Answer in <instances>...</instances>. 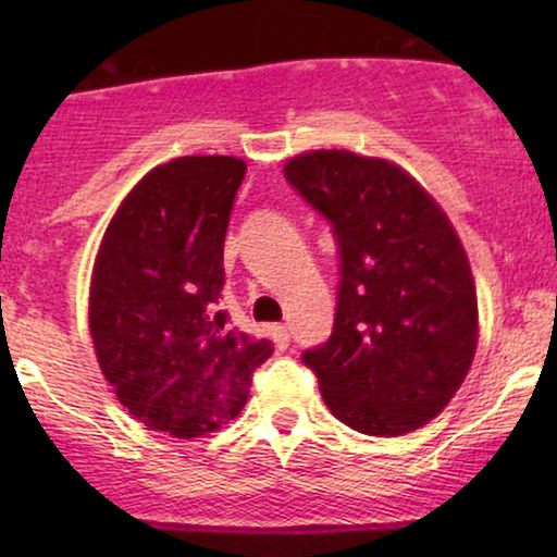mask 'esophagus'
I'll return each instance as SVG.
<instances>
[{"instance_id": "obj_1", "label": "esophagus", "mask_w": 557, "mask_h": 557, "mask_svg": "<svg viewBox=\"0 0 557 557\" xmlns=\"http://www.w3.org/2000/svg\"><path fill=\"white\" fill-rule=\"evenodd\" d=\"M269 332H271V339L276 342L278 349H286L288 342H292V332H288L286 324H273Z\"/></svg>"}]
</instances>
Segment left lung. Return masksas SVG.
I'll use <instances>...</instances> for the list:
<instances>
[{
	"mask_svg": "<svg viewBox=\"0 0 557 557\" xmlns=\"http://www.w3.org/2000/svg\"><path fill=\"white\" fill-rule=\"evenodd\" d=\"M284 174L339 248L334 330L304 364L349 429L416 431L448 406L476 352V288L451 220L387 159L319 149Z\"/></svg>",
	"mask_w": 557,
	"mask_h": 557,
	"instance_id": "obj_1",
	"label": "left lung"
}]
</instances>
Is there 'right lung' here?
<instances>
[{
  "label": "right lung",
  "instance_id": "add662e5",
  "mask_svg": "<svg viewBox=\"0 0 557 557\" xmlns=\"http://www.w3.org/2000/svg\"><path fill=\"white\" fill-rule=\"evenodd\" d=\"M246 162L180 157L139 180L98 248L88 322L103 375L151 431L195 438L233 421L273 352L220 309L223 243Z\"/></svg>",
  "mask_w": 557,
  "mask_h": 557
}]
</instances>
